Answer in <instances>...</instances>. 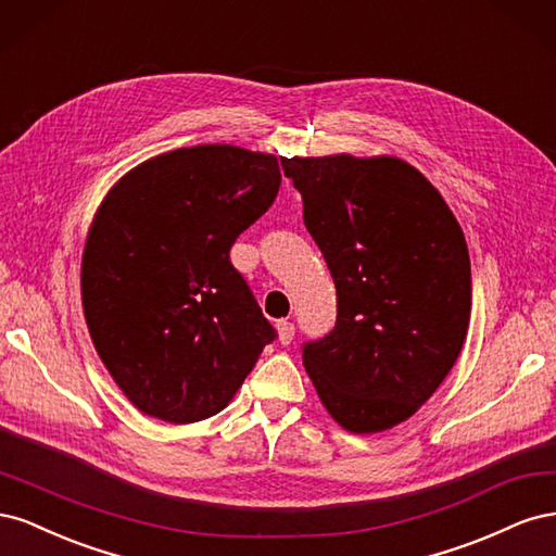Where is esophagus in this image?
<instances>
[{"instance_id":"esophagus-1","label":"esophagus","mask_w":556,"mask_h":556,"mask_svg":"<svg viewBox=\"0 0 556 556\" xmlns=\"http://www.w3.org/2000/svg\"><path fill=\"white\" fill-rule=\"evenodd\" d=\"M276 329H278V341H280L282 345H290L292 339H294V325L288 323V319H278Z\"/></svg>"}]
</instances>
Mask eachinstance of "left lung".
Wrapping results in <instances>:
<instances>
[{
    "label": "left lung",
    "instance_id": "8db88e82",
    "mask_svg": "<svg viewBox=\"0 0 556 556\" xmlns=\"http://www.w3.org/2000/svg\"><path fill=\"white\" fill-rule=\"evenodd\" d=\"M331 271L339 315L304 366L345 431L413 417L457 362L470 319L464 231L441 192L394 155L280 157Z\"/></svg>",
    "mask_w": 556,
    "mask_h": 556
}]
</instances>
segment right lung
<instances>
[{
  "label": "right lung",
  "instance_id": "obj_1",
  "mask_svg": "<svg viewBox=\"0 0 556 556\" xmlns=\"http://www.w3.org/2000/svg\"><path fill=\"white\" fill-rule=\"evenodd\" d=\"M278 188L276 155L204 143L134 166L99 204L83 313L99 359L143 415L190 425L220 413L274 341L229 250Z\"/></svg>",
  "mask_w": 556,
  "mask_h": 556
}]
</instances>
